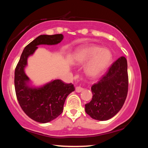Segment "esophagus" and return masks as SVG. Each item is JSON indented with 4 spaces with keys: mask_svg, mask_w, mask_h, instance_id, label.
<instances>
[{
    "mask_svg": "<svg viewBox=\"0 0 148 148\" xmlns=\"http://www.w3.org/2000/svg\"><path fill=\"white\" fill-rule=\"evenodd\" d=\"M84 89L83 88V87H82V86H81V85H79V86H77L76 87V91L77 92H82V91H83Z\"/></svg>",
    "mask_w": 148,
    "mask_h": 148,
    "instance_id": "1",
    "label": "esophagus"
}]
</instances>
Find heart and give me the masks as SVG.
I'll list each match as a JSON object with an SVG mask.
<instances>
[{
  "label": "heart",
  "instance_id": "1",
  "mask_svg": "<svg viewBox=\"0 0 148 148\" xmlns=\"http://www.w3.org/2000/svg\"><path fill=\"white\" fill-rule=\"evenodd\" d=\"M74 59L79 63L87 61L85 71L92 78L101 76L108 69L112 60L111 51L106 48L90 45L79 47L74 55Z\"/></svg>",
  "mask_w": 148,
  "mask_h": 148
}]
</instances>
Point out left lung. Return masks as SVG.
Here are the masks:
<instances>
[{"label": "left lung", "mask_w": 148, "mask_h": 148, "mask_svg": "<svg viewBox=\"0 0 148 148\" xmlns=\"http://www.w3.org/2000/svg\"><path fill=\"white\" fill-rule=\"evenodd\" d=\"M127 61L121 57L109 67L106 74L92 85V100L86 104V112L91 118L106 121L118 113L128 92Z\"/></svg>", "instance_id": "8db88e82"}]
</instances>
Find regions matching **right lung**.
<instances>
[{
	"label": "right lung",
	"mask_w": 148,
	"mask_h": 148,
	"mask_svg": "<svg viewBox=\"0 0 148 148\" xmlns=\"http://www.w3.org/2000/svg\"><path fill=\"white\" fill-rule=\"evenodd\" d=\"M62 39L61 34L38 36L25 47L15 69V90L20 106L30 118L41 123L51 121L62 113L65 100L75 89L71 83L66 84L61 79L53 80L40 88L30 87L24 69L27 58L34 53L37 46L57 44Z\"/></svg>",
	"instance_id": "right-lung-1"
}]
</instances>
